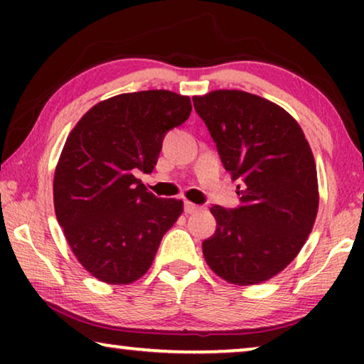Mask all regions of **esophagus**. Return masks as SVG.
Here are the masks:
<instances>
[{"instance_id":"obj_1","label":"esophagus","mask_w":364,"mask_h":364,"mask_svg":"<svg viewBox=\"0 0 364 364\" xmlns=\"http://www.w3.org/2000/svg\"><path fill=\"white\" fill-rule=\"evenodd\" d=\"M198 205H196V203H192V202H183V210H186V213H193V212H197L198 210Z\"/></svg>"}]
</instances>
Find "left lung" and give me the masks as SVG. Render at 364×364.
I'll return each mask as SVG.
<instances>
[{
    "instance_id": "1",
    "label": "left lung",
    "mask_w": 364,
    "mask_h": 364,
    "mask_svg": "<svg viewBox=\"0 0 364 364\" xmlns=\"http://www.w3.org/2000/svg\"><path fill=\"white\" fill-rule=\"evenodd\" d=\"M218 156L240 181V205H213L215 233L202 243L208 267L235 285H255L298 255L318 212L316 166L298 122L245 91L192 99Z\"/></svg>"
}]
</instances>
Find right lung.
<instances>
[{"instance_id":"right-lung-1","label":"right lung","mask_w":364,"mask_h":364,"mask_svg":"<svg viewBox=\"0 0 364 364\" xmlns=\"http://www.w3.org/2000/svg\"><path fill=\"white\" fill-rule=\"evenodd\" d=\"M191 111V99L171 91L121 94L89 109L69 134L54 173V210L97 280L141 278L182 213V200L147 192L136 173L154 171L166 134Z\"/></svg>"}]
</instances>
